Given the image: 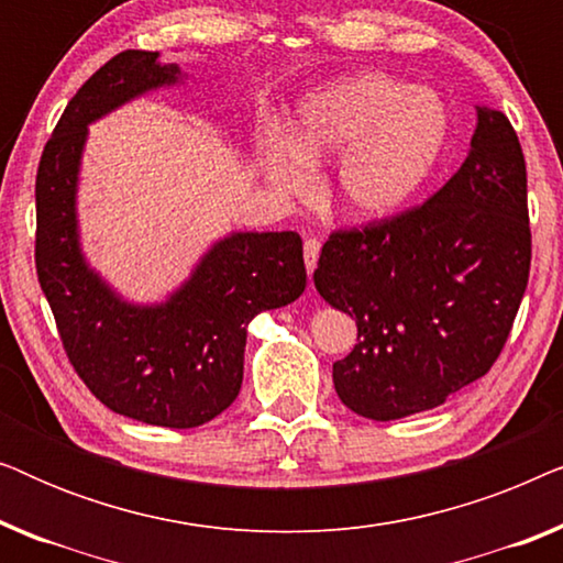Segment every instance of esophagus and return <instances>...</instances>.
<instances>
[{
  "instance_id": "34e87169",
  "label": "esophagus",
  "mask_w": 563,
  "mask_h": 563,
  "mask_svg": "<svg viewBox=\"0 0 563 563\" xmlns=\"http://www.w3.org/2000/svg\"><path fill=\"white\" fill-rule=\"evenodd\" d=\"M318 256H320V241H314V238H307V241H305L307 274L314 272V266H318Z\"/></svg>"
}]
</instances>
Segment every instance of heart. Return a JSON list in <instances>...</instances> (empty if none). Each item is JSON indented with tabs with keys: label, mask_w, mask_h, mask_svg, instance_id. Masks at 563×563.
<instances>
[{
	"label": "heart",
	"mask_w": 563,
	"mask_h": 563,
	"mask_svg": "<svg viewBox=\"0 0 563 563\" xmlns=\"http://www.w3.org/2000/svg\"><path fill=\"white\" fill-rule=\"evenodd\" d=\"M449 143V114L428 89L382 74L328 84L299 104L295 141L261 143L266 179L284 195L312 187V164L341 156L333 195L353 220H387L407 210L435 174Z\"/></svg>",
	"instance_id": "b5f03b06"
}]
</instances>
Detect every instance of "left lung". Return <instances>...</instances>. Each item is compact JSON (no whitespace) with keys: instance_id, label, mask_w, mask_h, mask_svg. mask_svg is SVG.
I'll return each mask as SVG.
<instances>
[{"instance_id":"8db88e82","label":"left lung","mask_w":563,"mask_h":563,"mask_svg":"<svg viewBox=\"0 0 563 563\" xmlns=\"http://www.w3.org/2000/svg\"><path fill=\"white\" fill-rule=\"evenodd\" d=\"M528 274L526 158L510 120L476 107L466 161L426 205L322 245L314 287L358 328V343L333 364L341 402L387 422L482 379Z\"/></svg>"}]
</instances>
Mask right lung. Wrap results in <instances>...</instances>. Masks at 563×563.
Segmentation results:
<instances>
[{
  "instance_id": "1",
  "label": "right lung",
  "mask_w": 563,
  "mask_h": 563,
  "mask_svg": "<svg viewBox=\"0 0 563 563\" xmlns=\"http://www.w3.org/2000/svg\"><path fill=\"white\" fill-rule=\"evenodd\" d=\"M187 76L161 53L122 51L76 91L45 143L35 179V268L76 374L99 402L161 428H197L233 405L249 322L302 295V238L230 233L161 302L137 305L81 251L79 172L89 125Z\"/></svg>"
}]
</instances>
